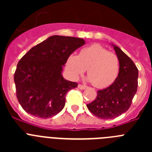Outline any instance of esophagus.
Instances as JSON below:
<instances>
[{
	"label": "esophagus",
	"mask_w": 152,
	"mask_h": 152,
	"mask_svg": "<svg viewBox=\"0 0 152 152\" xmlns=\"http://www.w3.org/2000/svg\"><path fill=\"white\" fill-rule=\"evenodd\" d=\"M86 88H87V86H86V85H83V84H78V88H79V89L84 90Z\"/></svg>",
	"instance_id": "34e87169"
}]
</instances>
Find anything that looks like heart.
Segmentation results:
<instances>
[{"instance_id":"heart-1","label":"heart","mask_w":152,"mask_h":152,"mask_svg":"<svg viewBox=\"0 0 152 152\" xmlns=\"http://www.w3.org/2000/svg\"><path fill=\"white\" fill-rule=\"evenodd\" d=\"M66 66L74 78L78 77L87 69L93 85L103 88L112 84L117 77L119 59L115 53L95 44L81 49L77 56H69Z\"/></svg>"}]
</instances>
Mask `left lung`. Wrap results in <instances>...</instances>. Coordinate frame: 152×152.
Wrapping results in <instances>:
<instances>
[{
  "mask_svg": "<svg viewBox=\"0 0 152 152\" xmlns=\"http://www.w3.org/2000/svg\"><path fill=\"white\" fill-rule=\"evenodd\" d=\"M113 45L119 59L118 77L110 87L98 91L96 99L87 104L94 116L104 119H114L128 110L138 88L139 70L127 55Z\"/></svg>",
  "mask_w": 152,
  "mask_h": 152,
  "instance_id": "1",
  "label": "left lung"
}]
</instances>
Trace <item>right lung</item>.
<instances>
[{
	"label": "right lung",
	"mask_w": 152,
	"mask_h": 152,
	"mask_svg": "<svg viewBox=\"0 0 152 152\" xmlns=\"http://www.w3.org/2000/svg\"><path fill=\"white\" fill-rule=\"evenodd\" d=\"M84 43L83 39L52 36L21 58L14 82L17 100L26 113L46 119L62 110L67 93L77 87V83L62 77L63 66Z\"/></svg>",
	"instance_id": "1"
}]
</instances>
